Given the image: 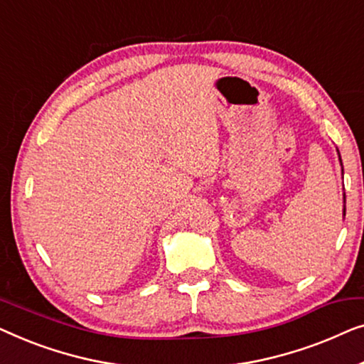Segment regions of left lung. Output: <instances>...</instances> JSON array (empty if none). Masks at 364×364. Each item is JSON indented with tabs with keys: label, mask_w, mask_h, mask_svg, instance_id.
I'll list each match as a JSON object with an SVG mask.
<instances>
[{
	"label": "left lung",
	"mask_w": 364,
	"mask_h": 364,
	"mask_svg": "<svg viewBox=\"0 0 364 364\" xmlns=\"http://www.w3.org/2000/svg\"><path fill=\"white\" fill-rule=\"evenodd\" d=\"M338 155H340V153H338ZM340 161H341V158H340ZM346 211V209H343V213H345Z\"/></svg>",
	"instance_id": "left-lung-1"
}]
</instances>
